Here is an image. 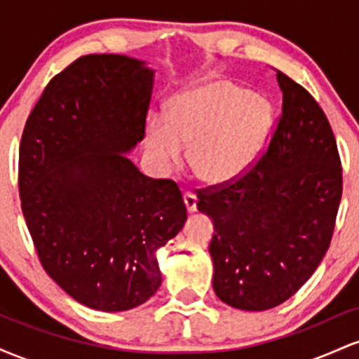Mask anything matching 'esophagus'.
Here are the masks:
<instances>
[{
    "instance_id": "1",
    "label": "esophagus",
    "mask_w": 359,
    "mask_h": 359,
    "mask_svg": "<svg viewBox=\"0 0 359 359\" xmlns=\"http://www.w3.org/2000/svg\"><path fill=\"white\" fill-rule=\"evenodd\" d=\"M184 204H185V209H187L189 214L197 211V197L194 196L192 192H185L184 194Z\"/></svg>"
}]
</instances>
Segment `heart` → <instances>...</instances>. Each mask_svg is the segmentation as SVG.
Listing matches in <instances>:
<instances>
[{
  "label": "heart",
  "instance_id": "b5f03b06",
  "mask_svg": "<svg viewBox=\"0 0 359 359\" xmlns=\"http://www.w3.org/2000/svg\"><path fill=\"white\" fill-rule=\"evenodd\" d=\"M271 108L263 97L224 79H211L177 93L167 116L147 118V148L156 163H180L184 147L192 175L205 185L238 180L270 133Z\"/></svg>",
  "mask_w": 359,
  "mask_h": 359
}]
</instances>
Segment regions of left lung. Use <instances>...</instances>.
Instances as JSON below:
<instances>
[{
	"label": "left lung",
	"instance_id": "8db88e82",
	"mask_svg": "<svg viewBox=\"0 0 359 359\" xmlns=\"http://www.w3.org/2000/svg\"><path fill=\"white\" fill-rule=\"evenodd\" d=\"M282 114L269 150L248 174L199 191L214 222L212 288L240 311H266L311 278L331 243L343 170L327 118L302 86L277 71Z\"/></svg>",
	"mask_w": 359,
	"mask_h": 359
}]
</instances>
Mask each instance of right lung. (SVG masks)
<instances>
[{
    "instance_id": "add662e5",
    "label": "right lung",
    "mask_w": 359,
    "mask_h": 359,
    "mask_svg": "<svg viewBox=\"0 0 359 359\" xmlns=\"http://www.w3.org/2000/svg\"><path fill=\"white\" fill-rule=\"evenodd\" d=\"M155 71L86 55L57 74L25 125L18 187L45 271L82 306L121 312L162 285L156 251L187 221L172 180L128 158L145 137Z\"/></svg>"
}]
</instances>
